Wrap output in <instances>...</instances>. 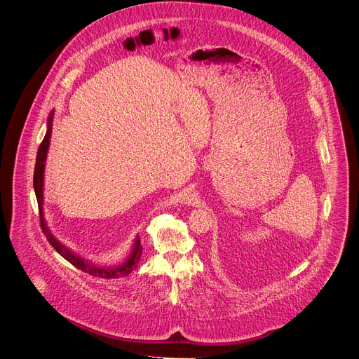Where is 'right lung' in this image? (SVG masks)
<instances>
[{
	"label": "right lung",
	"mask_w": 359,
	"mask_h": 359,
	"mask_svg": "<svg viewBox=\"0 0 359 359\" xmlns=\"http://www.w3.org/2000/svg\"><path fill=\"white\" fill-rule=\"evenodd\" d=\"M53 119H54V111L49 114L48 116V129L45 133L43 140L39 144L38 153H36V163H35V170H34V190H35V196L38 200V209H39V220H41V227L43 234L46 236L49 244L53 245L65 260H68L72 266H75L76 269L89 273L90 276H97L102 278H116L119 276H128L130 274V271H133L137 266V262L140 260L142 255V245H140V240L139 237H136L135 243H133V248L132 252L128 257V260L125 263H122L118 267H109V269H104V267H97L93 266L92 263H88L86 260H83L79 255L74 254L71 250H68L64 244H61L50 231L48 230L45 220H43V209H42V203H43V170H45V161H46V153L49 149V139H50V133H53Z\"/></svg>",
	"instance_id": "1"
}]
</instances>
